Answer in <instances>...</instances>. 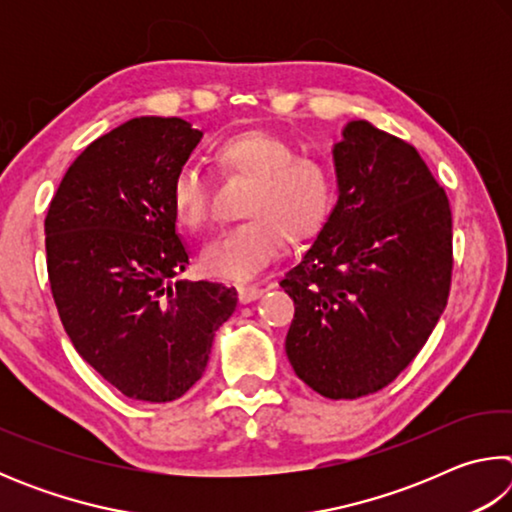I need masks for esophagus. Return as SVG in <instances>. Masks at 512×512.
<instances>
[{"mask_svg": "<svg viewBox=\"0 0 512 512\" xmlns=\"http://www.w3.org/2000/svg\"><path fill=\"white\" fill-rule=\"evenodd\" d=\"M264 291H266L264 287H239V300L246 305V302H253L257 298H262Z\"/></svg>", "mask_w": 512, "mask_h": 512, "instance_id": "1", "label": "esophagus"}]
</instances>
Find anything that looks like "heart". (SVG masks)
<instances>
[{
  "mask_svg": "<svg viewBox=\"0 0 512 512\" xmlns=\"http://www.w3.org/2000/svg\"><path fill=\"white\" fill-rule=\"evenodd\" d=\"M216 173L241 180L244 223L203 250L207 273L246 282L282 253L284 241H314L332 219L339 201V173L323 155H298L296 144L264 128L232 133L210 151ZM169 205L180 228L203 232L212 225V192L201 171L185 164L173 173Z\"/></svg>",
  "mask_w": 512,
  "mask_h": 512,
  "instance_id": "obj_1",
  "label": "heart"
}]
</instances>
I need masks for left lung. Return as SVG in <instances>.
Wrapping results in <instances>:
<instances>
[{"instance_id": "left-lung-1", "label": "left lung", "mask_w": 512, "mask_h": 512, "mask_svg": "<svg viewBox=\"0 0 512 512\" xmlns=\"http://www.w3.org/2000/svg\"><path fill=\"white\" fill-rule=\"evenodd\" d=\"M339 203L280 287L296 305L287 357L329 400L386 388L447 307L452 210L415 146L350 121L334 146Z\"/></svg>"}]
</instances>
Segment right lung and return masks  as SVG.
Instances as JSON below:
<instances>
[{"label":"right lung","instance_id":"right-lung-1","mask_svg":"<svg viewBox=\"0 0 512 512\" xmlns=\"http://www.w3.org/2000/svg\"><path fill=\"white\" fill-rule=\"evenodd\" d=\"M203 133L140 117L101 135L60 180L45 219L47 273L76 352L131 400L173 402L203 377L235 287L171 277L189 250L169 205Z\"/></svg>","mask_w":512,"mask_h":512}]
</instances>
